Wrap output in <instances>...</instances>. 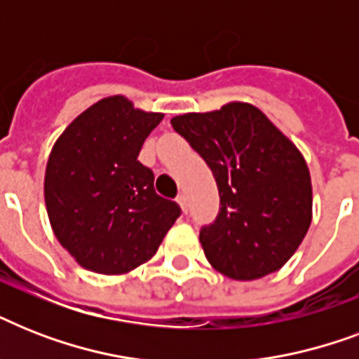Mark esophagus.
I'll return each instance as SVG.
<instances>
[{
    "label": "esophagus",
    "mask_w": 359,
    "mask_h": 359,
    "mask_svg": "<svg viewBox=\"0 0 359 359\" xmlns=\"http://www.w3.org/2000/svg\"><path fill=\"white\" fill-rule=\"evenodd\" d=\"M177 203H179V207L182 208V212H188V201H186L184 194H180V196L177 197Z\"/></svg>",
    "instance_id": "1"
}]
</instances>
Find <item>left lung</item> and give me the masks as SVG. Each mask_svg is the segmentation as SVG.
<instances>
[{"mask_svg": "<svg viewBox=\"0 0 359 359\" xmlns=\"http://www.w3.org/2000/svg\"><path fill=\"white\" fill-rule=\"evenodd\" d=\"M171 124L218 184V218L199 235L208 262L236 281L278 272L311 225L313 186L304 154L248 102L177 115Z\"/></svg>", "mask_w": 359, "mask_h": 359, "instance_id": "obj_1", "label": "left lung"}]
</instances>
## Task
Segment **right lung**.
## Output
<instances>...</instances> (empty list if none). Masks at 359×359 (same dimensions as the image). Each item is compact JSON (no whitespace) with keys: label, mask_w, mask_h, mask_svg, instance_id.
Instances as JSON below:
<instances>
[{"label":"right lung","mask_w":359,"mask_h":359,"mask_svg":"<svg viewBox=\"0 0 359 359\" xmlns=\"http://www.w3.org/2000/svg\"><path fill=\"white\" fill-rule=\"evenodd\" d=\"M163 114L143 111L123 95L81 111L53 143L44 203L59 244L81 268L121 276L147 262L180 216L154 191L137 160Z\"/></svg>","instance_id":"obj_1"}]
</instances>
